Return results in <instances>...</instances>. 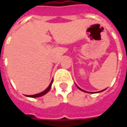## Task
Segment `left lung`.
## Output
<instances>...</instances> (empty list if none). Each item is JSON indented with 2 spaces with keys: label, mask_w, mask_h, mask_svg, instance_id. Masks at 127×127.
Instances as JSON below:
<instances>
[{
  "label": "left lung",
  "mask_w": 127,
  "mask_h": 127,
  "mask_svg": "<svg viewBox=\"0 0 127 127\" xmlns=\"http://www.w3.org/2000/svg\"><path fill=\"white\" fill-rule=\"evenodd\" d=\"M77 87L78 88H79V89H80V91H83V92H85V93H87V92H86V91H84V90H82V89H81V88H79V87H78V86H77ZM105 90H103V91H100V92H102V91H105Z\"/></svg>",
  "instance_id": "obj_1"
}]
</instances>
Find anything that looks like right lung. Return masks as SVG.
Instances as JSON below:
<instances>
[{"mask_svg":"<svg viewBox=\"0 0 127 127\" xmlns=\"http://www.w3.org/2000/svg\"><path fill=\"white\" fill-rule=\"evenodd\" d=\"M52 82H53V80H52V82H51V83H50V84L49 85V86H48V87H47V88H46L44 91H43V92L40 93L39 94H36V95H28L27 96L34 98V97H39V96H41L44 95H45V94L49 92V91L50 90V88H51V86H52Z\"/></svg>","mask_w":127,"mask_h":127,"instance_id":"obj_1","label":"right lung"}]
</instances>
